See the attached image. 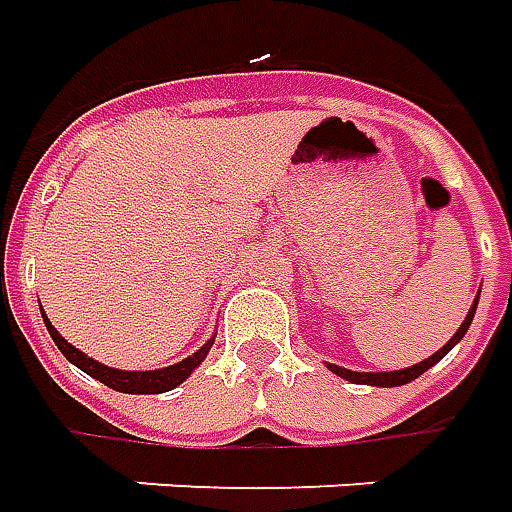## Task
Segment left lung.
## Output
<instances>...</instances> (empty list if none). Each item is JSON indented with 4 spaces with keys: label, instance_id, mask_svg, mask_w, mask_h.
Here are the masks:
<instances>
[{
    "label": "left lung",
    "instance_id": "left-lung-1",
    "mask_svg": "<svg viewBox=\"0 0 512 512\" xmlns=\"http://www.w3.org/2000/svg\"><path fill=\"white\" fill-rule=\"evenodd\" d=\"M476 302H479V294H476L474 305H471V311L465 314V319H462L460 330L448 339V344H443L437 353H431L426 361H420V364H412V367H406V370H392V373H356V370H347V367H339V364H328L330 373H336L339 378H344V381H350V384H370V387H403V384H409V381H415L417 375H423L426 370H431L440 358L446 356L448 350L454 347V344L460 342L462 336L468 333V328H471V322H474V314H476Z\"/></svg>",
    "mask_w": 512,
    "mask_h": 512
}]
</instances>
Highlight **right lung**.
I'll list each match as a JSON object with an SVG mask.
<instances>
[{
  "label": "right lung",
  "instance_id": "right-lung-1",
  "mask_svg": "<svg viewBox=\"0 0 512 512\" xmlns=\"http://www.w3.org/2000/svg\"><path fill=\"white\" fill-rule=\"evenodd\" d=\"M41 316H44V325L50 330L52 342H55V347H58L61 353H64L66 361H72L78 370L97 378L100 384L117 389V392H128V395H159V392L176 389L182 381H187L190 373L207 358L212 342H215V336H212L210 342L204 344V347H198L193 356L182 358V361H176V364H170V367H162V370H145V373H142V370H117V367H106V364H100L95 358H89L83 350H78L75 344L66 342L64 336L52 328V322L47 319V314Z\"/></svg>",
  "mask_w": 512,
  "mask_h": 512
}]
</instances>
